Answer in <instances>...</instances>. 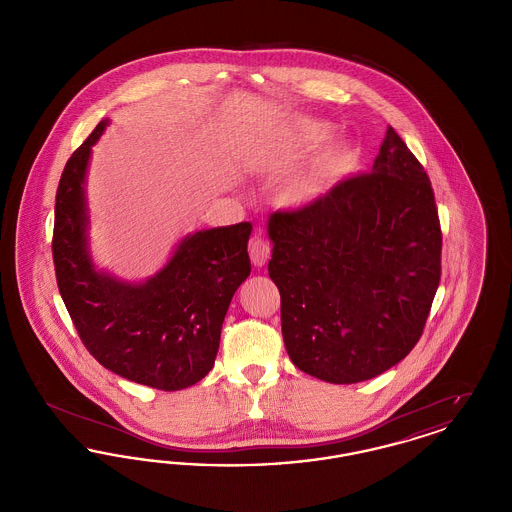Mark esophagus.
<instances>
[{
    "label": "esophagus",
    "instance_id": "obj_1",
    "mask_svg": "<svg viewBox=\"0 0 512 512\" xmlns=\"http://www.w3.org/2000/svg\"><path fill=\"white\" fill-rule=\"evenodd\" d=\"M249 257L255 267H265L270 259V245L261 238H253L249 242Z\"/></svg>",
    "mask_w": 512,
    "mask_h": 512
}]
</instances>
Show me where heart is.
Wrapping results in <instances>:
<instances>
[{
  "mask_svg": "<svg viewBox=\"0 0 512 512\" xmlns=\"http://www.w3.org/2000/svg\"><path fill=\"white\" fill-rule=\"evenodd\" d=\"M334 134V124L313 117H299L282 130L276 147L284 155H305L320 145L313 159L295 172L280 188V203L292 211H305L317 205L341 180L357 171L361 153L349 138H336L327 142Z\"/></svg>",
  "mask_w": 512,
  "mask_h": 512,
  "instance_id": "1",
  "label": "heart"
}]
</instances>
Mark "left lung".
Returning <instances> with one entry per match:
<instances>
[{"label":"left lung","instance_id":"8db88e82","mask_svg":"<svg viewBox=\"0 0 512 512\" xmlns=\"http://www.w3.org/2000/svg\"><path fill=\"white\" fill-rule=\"evenodd\" d=\"M268 238L299 370L357 384L411 353L438 292L441 230L430 178L391 126L370 174L305 211L272 213Z\"/></svg>","mask_w":512,"mask_h":512}]
</instances>
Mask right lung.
<instances>
[{"label": "right lung", "mask_w": 512, "mask_h": 512, "mask_svg": "<svg viewBox=\"0 0 512 512\" xmlns=\"http://www.w3.org/2000/svg\"><path fill=\"white\" fill-rule=\"evenodd\" d=\"M109 121L99 122L61 174L53 263L65 307L99 365L155 390L190 388L209 374L220 328L251 272V222L188 234L167 265L144 282L99 270L90 253L86 174Z\"/></svg>", "instance_id": "right-lung-1"}]
</instances>
